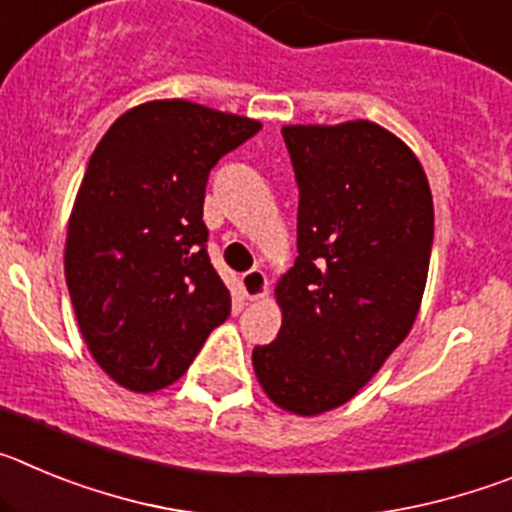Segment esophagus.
<instances>
[{
  "mask_svg": "<svg viewBox=\"0 0 512 512\" xmlns=\"http://www.w3.org/2000/svg\"><path fill=\"white\" fill-rule=\"evenodd\" d=\"M241 289L243 295H246V300H264V297L269 295V279H266V274L261 269H251L241 277Z\"/></svg>",
  "mask_w": 512,
  "mask_h": 512,
  "instance_id": "obj_1",
  "label": "esophagus"
}]
</instances>
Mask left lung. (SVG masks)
<instances>
[{
	"label": "left lung",
	"instance_id": "left-lung-1",
	"mask_svg": "<svg viewBox=\"0 0 512 512\" xmlns=\"http://www.w3.org/2000/svg\"><path fill=\"white\" fill-rule=\"evenodd\" d=\"M295 166V266L277 282L282 328L253 348L277 408H341L408 338L433 246V197L418 156L369 120L284 125Z\"/></svg>",
	"mask_w": 512,
	"mask_h": 512
}]
</instances>
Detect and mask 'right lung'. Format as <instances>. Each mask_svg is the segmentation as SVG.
I'll return each mask as SVG.
<instances>
[{
  "mask_svg": "<svg viewBox=\"0 0 512 512\" xmlns=\"http://www.w3.org/2000/svg\"><path fill=\"white\" fill-rule=\"evenodd\" d=\"M259 130L251 117L153 99L122 112L94 148L63 271L89 354L125 390L174 384L230 315L202 205L212 166Z\"/></svg>",
  "mask_w": 512,
  "mask_h": 512,
  "instance_id": "obj_1",
  "label": "right lung"
}]
</instances>
